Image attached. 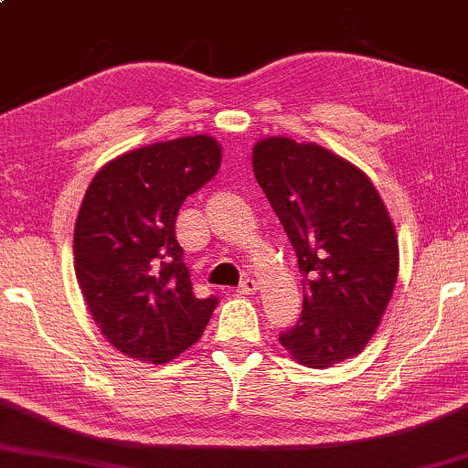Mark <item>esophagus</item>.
<instances>
[{
    "label": "esophagus",
    "instance_id": "esophagus-1",
    "mask_svg": "<svg viewBox=\"0 0 468 468\" xmlns=\"http://www.w3.org/2000/svg\"><path fill=\"white\" fill-rule=\"evenodd\" d=\"M256 291H259V282H256L254 278H246L239 284V288H237V292L239 294H254Z\"/></svg>",
    "mask_w": 468,
    "mask_h": 468
}]
</instances>
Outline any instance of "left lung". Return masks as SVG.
Here are the masks:
<instances>
[{
    "label": "left lung",
    "instance_id": "1",
    "mask_svg": "<svg viewBox=\"0 0 468 468\" xmlns=\"http://www.w3.org/2000/svg\"><path fill=\"white\" fill-rule=\"evenodd\" d=\"M254 176L284 227L303 273V309L280 344L326 368L363 352L399 275V241L371 180L318 144L267 137Z\"/></svg>",
    "mask_w": 468,
    "mask_h": 468
}]
</instances>
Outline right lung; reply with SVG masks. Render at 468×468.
Here are the masks:
<instances>
[{
    "label": "right lung",
    "mask_w": 468,
    "mask_h": 468,
    "mask_svg": "<svg viewBox=\"0 0 468 468\" xmlns=\"http://www.w3.org/2000/svg\"><path fill=\"white\" fill-rule=\"evenodd\" d=\"M209 135L137 148L93 177L74 229V267L95 324L118 352L153 365L197 344L218 299H197L176 239L182 203L212 180Z\"/></svg>",
    "instance_id": "1"
}]
</instances>
